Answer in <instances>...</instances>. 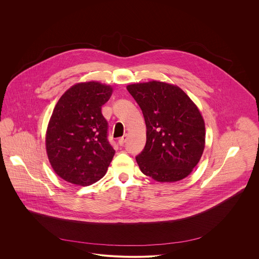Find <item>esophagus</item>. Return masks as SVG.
<instances>
[{
    "instance_id": "34e87169",
    "label": "esophagus",
    "mask_w": 259,
    "mask_h": 259,
    "mask_svg": "<svg viewBox=\"0 0 259 259\" xmlns=\"http://www.w3.org/2000/svg\"><path fill=\"white\" fill-rule=\"evenodd\" d=\"M126 141H127V136H126V135H124L122 138H120V139L118 140V144H119V146L124 145V144L126 143Z\"/></svg>"
}]
</instances>
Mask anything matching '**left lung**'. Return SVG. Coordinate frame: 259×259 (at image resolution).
I'll use <instances>...</instances> for the list:
<instances>
[{
    "mask_svg": "<svg viewBox=\"0 0 259 259\" xmlns=\"http://www.w3.org/2000/svg\"><path fill=\"white\" fill-rule=\"evenodd\" d=\"M143 111L147 144L136 159L142 172L159 183L189 176L205 147L201 112L178 85L150 80L126 85Z\"/></svg>",
    "mask_w": 259,
    "mask_h": 259,
    "instance_id": "8db88e82",
    "label": "left lung"
}]
</instances>
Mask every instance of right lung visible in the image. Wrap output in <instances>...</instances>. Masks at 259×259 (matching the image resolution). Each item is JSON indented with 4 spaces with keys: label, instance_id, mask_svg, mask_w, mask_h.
<instances>
[{
    "label": "right lung",
    "instance_id": "1",
    "mask_svg": "<svg viewBox=\"0 0 259 259\" xmlns=\"http://www.w3.org/2000/svg\"><path fill=\"white\" fill-rule=\"evenodd\" d=\"M112 87L96 80L77 82L58 101L46 133V150L54 171L73 185L88 186L107 172L114 155L102 107Z\"/></svg>",
    "mask_w": 259,
    "mask_h": 259
}]
</instances>
